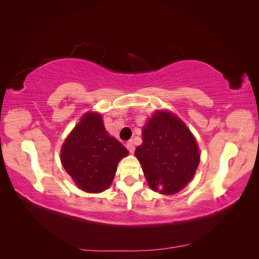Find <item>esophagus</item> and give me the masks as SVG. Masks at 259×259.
Masks as SVG:
<instances>
[{"label": "esophagus", "instance_id": "34e87169", "mask_svg": "<svg viewBox=\"0 0 259 259\" xmlns=\"http://www.w3.org/2000/svg\"><path fill=\"white\" fill-rule=\"evenodd\" d=\"M126 148H127V150H128L131 153L134 152V151H135L134 142H133V140H128V142L126 143Z\"/></svg>", "mask_w": 259, "mask_h": 259}]
</instances>
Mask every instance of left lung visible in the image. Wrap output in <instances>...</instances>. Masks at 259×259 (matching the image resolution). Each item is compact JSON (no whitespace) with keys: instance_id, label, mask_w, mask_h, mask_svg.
<instances>
[{"instance_id":"obj_1","label":"left lung","mask_w":259,"mask_h":259,"mask_svg":"<svg viewBox=\"0 0 259 259\" xmlns=\"http://www.w3.org/2000/svg\"><path fill=\"white\" fill-rule=\"evenodd\" d=\"M135 155L153 191L174 194L192 179L200 162L191 132L177 116L155 112L143 130V144Z\"/></svg>"}]
</instances>
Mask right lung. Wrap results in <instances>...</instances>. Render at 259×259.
<instances>
[{
    "instance_id": "1",
    "label": "right lung",
    "mask_w": 259,
    "mask_h": 259,
    "mask_svg": "<svg viewBox=\"0 0 259 259\" xmlns=\"http://www.w3.org/2000/svg\"><path fill=\"white\" fill-rule=\"evenodd\" d=\"M128 151L105 130L101 115L86 113L61 148V163L75 185L98 193L111 185L116 166Z\"/></svg>"
}]
</instances>
